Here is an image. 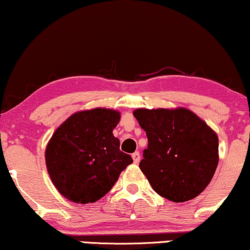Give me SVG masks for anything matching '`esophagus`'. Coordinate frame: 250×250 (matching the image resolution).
Returning <instances> with one entry per match:
<instances>
[{"instance_id":"1","label":"esophagus","mask_w":250,"mask_h":250,"mask_svg":"<svg viewBox=\"0 0 250 250\" xmlns=\"http://www.w3.org/2000/svg\"><path fill=\"white\" fill-rule=\"evenodd\" d=\"M132 160H133V163H136V164H138L139 162H140V154H139V152H135L132 154Z\"/></svg>"}]
</instances>
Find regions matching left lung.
<instances>
[{
	"label": "left lung",
	"instance_id": "left-lung-1",
	"mask_svg": "<svg viewBox=\"0 0 250 250\" xmlns=\"http://www.w3.org/2000/svg\"><path fill=\"white\" fill-rule=\"evenodd\" d=\"M133 115L148 139L139 167L154 190L174 203L203 192L219 163L214 130L184 107L138 108Z\"/></svg>",
	"mask_w": 250,
	"mask_h": 250
}]
</instances>
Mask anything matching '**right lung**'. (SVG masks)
Here are the masks:
<instances>
[{
    "instance_id": "obj_1",
    "label": "right lung",
    "mask_w": 250,
    "mask_h": 250,
    "mask_svg": "<svg viewBox=\"0 0 250 250\" xmlns=\"http://www.w3.org/2000/svg\"><path fill=\"white\" fill-rule=\"evenodd\" d=\"M119 121L118 111L97 107L77 112L55 130L45 161L55 188L70 202L101 199L132 163L112 133Z\"/></svg>"
}]
</instances>
